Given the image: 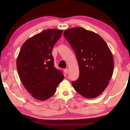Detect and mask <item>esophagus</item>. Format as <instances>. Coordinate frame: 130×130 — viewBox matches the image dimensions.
I'll list each match as a JSON object with an SVG mask.
<instances>
[{"label": "esophagus", "instance_id": "34e87169", "mask_svg": "<svg viewBox=\"0 0 130 130\" xmlns=\"http://www.w3.org/2000/svg\"><path fill=\"white\" fill-rule=\"evenodd\" d=\"M64 73L65 74H67L68 73V69H64Z\"/></svg>", "mask_w": 130, "mask_h": 130}]
</instances>
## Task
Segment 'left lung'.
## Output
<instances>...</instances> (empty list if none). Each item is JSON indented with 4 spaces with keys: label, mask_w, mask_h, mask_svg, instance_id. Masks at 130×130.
<instances>
[{
    "label": "left lung",
    "mask_w": 130,
    "mask_h": 130,
    "mask_svg": "<svg viewBox=\"0 0 130 130\" xmlns=\"http://www.w3.org/2000/svg\"><path fill=\"white\" fill-rule=\"evenodd\" d=\"M63 35L79 63V76L73 87L85 98L96 97L106 89L113 73L111 51L98 34L82 27L68 29Z\"/></svg>",
    "instance_id": "1"
}]
</instances>
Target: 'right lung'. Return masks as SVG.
Wrapping results in <instances>:
<instances>
[{
  "label": "right lung",
  "instance_id": "obj_1",
  "mask_svg": "<svg viewBox=\"0 0 130 130\" xmlns=\"http://www.w3.org/2000/svg\"><path fill=\"white\" fill-rule=\"evenodd\" d=\"M62 30L48 29L26 40L17 59L18 75L27 90L35 99L45 101L53 95L64 79L54 67L52 48Z\"/></svg>",
  "mask_w": 130,
  "mask_h": 130
}]
</instances>
